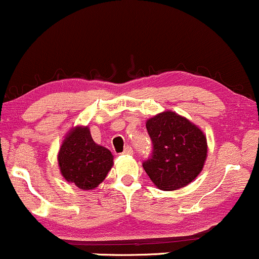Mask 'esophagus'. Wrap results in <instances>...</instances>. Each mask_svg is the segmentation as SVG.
I'll list each match as a JSON object with an SVG mask.
<instances>
[{"instance_id":"34e87169","label":"esophagus","mask_w":259,"mask_h":259,"mask_svg":"<svg viewBox=\"0 0 259 259\" xmlns=\"http://www.w3.org/2000/svg\"><path fill=\"white\" fill-rule=\"evenodd\" d=\"M133 153H134V151H133V148L130 147V146H126L125 148H124L123 154H133Z\"/></svg>"}]
</instances>
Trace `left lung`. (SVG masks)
Listing matches in <instances>:
<instances>
[{"mask_svg": "<svg viewBox=\"0 0 259 259\" xmlns=\"http://www.w3.org/2000/svg\"><path fill=\"white\" fill-rule=\"evenodd\" d=\"M152 153L142 167L160 190L186 186L201 173L207 157L204 134L186 118L163 112L146 121Z\"/></svg>", "mask_w": 259, "mask_h": 259, "instance_id": "8db88e82", "label": "left lung"}]
</instances>
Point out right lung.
<instances>
[{
  "label": "right lung",
  "instance_id": "1",
  "mask_svg": "<svg viewBox=\"0 0 259 259\" xmlns=\"http://www.w3.org/2000/svg\"><path fill=\"white\" fill-rule=\"evenodd\" d=\"M65 180L81 190H92L105 180L113 165L111 151L95 144L88 126L70 130L58 153Z\"/></svg>",
  "mask_w": 259,
  "mask_h": 259
}]
</instances>
